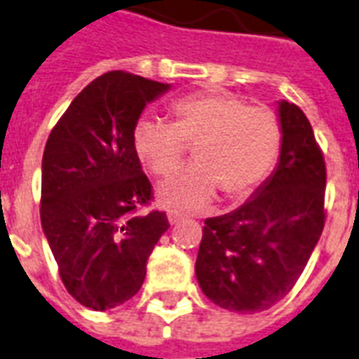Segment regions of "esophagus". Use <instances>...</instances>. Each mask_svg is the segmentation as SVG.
Here are the masks:
<instances>
[{"instance_id": "obj_1", "label": "esophagus", "mask_w": 359, "mask_h": 359, "mask_svg": "<svg viewBox=\"0 0 359 359\" xmlns=\"http://www.w3.org/2000/svg\"><path fill=\"white\" fill-rule=\"evenodd\" d=\"M166 215H168V221H170V224L180 223V221H182V219L185 217L182 211H176V210H170V211H168V213H166Z\"/></svg>"}]
</instances>
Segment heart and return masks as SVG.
<instances>
[{"label":"heart","instance_id":"heart-1","mask_svg":"<svg viewBox=\"0 0 359 359\" xmlns=\"http://www.w3.org/2000/svg\"><path fill=\"white\" fill-rule=\"evenodd\" d=\"M174 121L140 118L133 129L138 159L154 176H168L194 146V165L159 187L163 202L202 205L217 187L226 198L251 194L268 177L280 151L279 119L269 108L249 107L241 97L211 91L170 104Z\"/></svg>","mask_w":359,"mask_h":359}]
</instances>
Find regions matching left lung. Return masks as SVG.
I'll return each mask as SVG.
<instances>
[{
	"instance_id": "left-lung-1",
	"label": "left lung",
	"mask_w": 359,
	"mask_h": 359,
	"mask_svg": "<svg viewBox=\"0 0 359 359\" xmlns=\"http://www.w3.org/2000/svg\"><path fill=\"white\" fill-rule=\"evenodd\" d=\"M279 165L251 200L204 221L196 257L202 292L223 309L258 313L285 298L304 273L326 223V163L309 119L279 102Z\"/></svg>"
}]
</instances>
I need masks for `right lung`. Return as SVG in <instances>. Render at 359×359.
<instances>
[{"instance_id": "1", "label": "right lung", "mask_w": 359, "mask_h": 359, "mask_svg": "<svg viewBox=\"0 0 359 359\" xmlns=\"http://www.w3.org/2000/svg\"><path fill=\"white\" fill-rule=\"evenodd\" d=\"M170 86L125 71L101 74L74 97L43 155L41 223L60 277L79 304L112 309L140 290L165 211L140 213L154 187L142 172L133 129Z\"/></svg>"}]
</instances>
